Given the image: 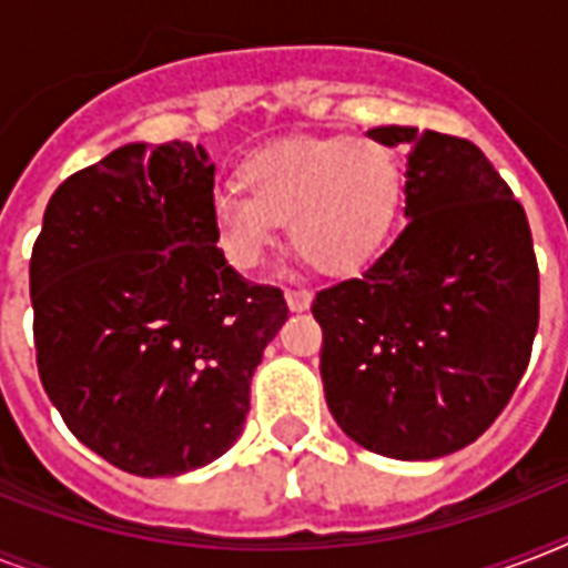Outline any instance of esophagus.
Returning <instances> with one entry per match:
<instances>
[{
	"instance_id": "1",
	"label": "esophagus",
	"mask_w": 568,
	"mask_h": 568,
	"mask_svg": "<svg viewBox=\"0 0 568 568\" xmlns=\"http://www.w3.org/2000/svg\"><path fill=\"white\" fill-rule=\"evenodd\" d=\"M285 301H288V310L292 312H303L310 310L312 294L306 288H285Z\"/></svg>"
}]
</instances>
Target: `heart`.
Returning a JSON list of instances; mask_svg holds the SVG:
<instances>
[{
  "label": "heart",
  "instance_id": "obj_1",
  "mask_svg": "<svg viewBox=\"0 0 568 568\" xmlns=\"http://www.w3.org/2000/svg\"><path fill=\"white\" fill-rule=\"evenodd\" d=\"M239 185L212 194L214 235L239 271H253L288 221L294 250L321 271L363 265L395 221L400 164L374 138H292L239 168Z\"/></svg>",
  "mask_w": 568,
  "mask_h": 568
}]
</instances>
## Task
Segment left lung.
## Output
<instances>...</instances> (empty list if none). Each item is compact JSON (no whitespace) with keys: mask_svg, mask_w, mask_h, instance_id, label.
Returning <instances> with one entry per match:
<instances>
[{"mask_svg":"<svg viewBox=\"0 0 568 568\" xmlns=\"http://www.w3.org/2000/svg\"><path fill=\"white\" fill-rule=\"evenodd\" d=\"M409 217L359 276L315 294L321 379L338 427L392 459L466 448L510 404L539 324L528 214L471 141L413 126Z\"/></svg>","mask_w":568,"mask_h":568,"instance_id":"obj_1","label":"left lung"}]
</instances>
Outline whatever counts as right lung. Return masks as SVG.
Returning <instances> with one entry per match:
<instances>
[{
  "mask_svg": "<svg viewBox=\"0 0 568 568\" xmlns=\"http://www.w3.org/2000/svg\"><path fill=\"white\" fill-rule=\"evenodd\" d=\"M212 194L203 146L126 144L58 185L31 250L40 383L75 439L129 475L221 457L288 318L280 288L226 265Z\"/></svg>",
  "mask_w": 568,
  "mask_h": 568,
  "instance_id": "1",
  "label": "right lung"
}]
</instances>
